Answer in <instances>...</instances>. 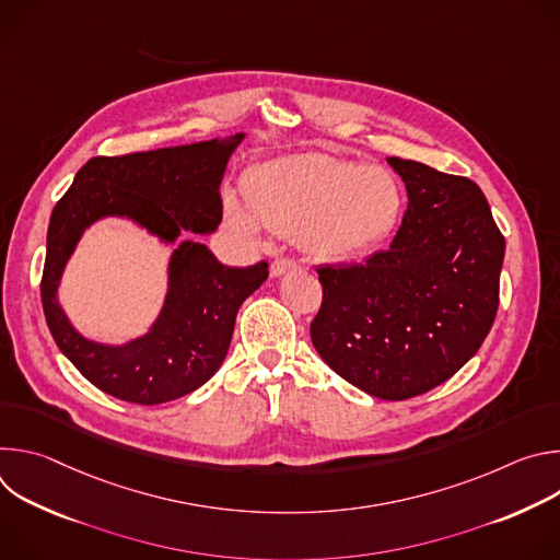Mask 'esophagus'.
I'll return each instance as SVG.
<instances>
[{"label":"esophagus","mask_w":560,"mask_h":560,"mask_svg":"<svg viewBox=\"0 0 560 560\" xmlns=\"http://www.w3.org/2000/svg\"><path fill=\"white\" fill-rule=\"evenodd\" d=\"M294 268H296V261H294V259H290V257H279V259L272 261L270 272H272L275 277H281V275H285L288 270H294Z\"/></svg>","instance_id":"34e87169"}]
</instances>
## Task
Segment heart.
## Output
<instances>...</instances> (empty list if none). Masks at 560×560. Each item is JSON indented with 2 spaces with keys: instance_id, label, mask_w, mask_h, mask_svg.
Segmentation results:
<instances>
[{
  "instance_id": "1",
  "label": "heart",
  "mask_w": 560,
  "mask_h": 560,
  "mask_svg": "<svg viewBox=\"0 0 560 560\" xmlns=\"http://www.w3.org/2000/svg\"><path fill=\"white\" fill-rule=\"evenodd\" d=\"M246 203L228 199L225 221L246 236L264 228L299 238L314 257L343 261L381 246L404 214V188L381 166L328 154H294L259 166Z\"/></svg>"
}]
</instances>
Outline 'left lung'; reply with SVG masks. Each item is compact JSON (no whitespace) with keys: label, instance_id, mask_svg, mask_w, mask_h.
Returning a JSON list of instances; mask_svg holds the SVG:
<instances>
[{"label":"left lung","instance_id":"left-lung-1","mask_svg":"<svg viewBox=\"0 0 560 560\" xmlns=\"http://www.w3.org/2000/svg\"><path fill=\"white\" fill-rule=\"evenodd\" d=\"M387 162L408 190L401 228L365 264L316 268L324 299L310 337L341 378L404 401L454 376L483 346L505 236L471 179L412 159Z\"/></svg>","mask_w":560,"mask_h":560}]
</instances>
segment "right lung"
<instances>
[{"instance_id": "add662e5", "label": "right lung", "mask_w": 560, "mask_h": 560, "mask_svg": "<svg viewBox=\"0 0 560 560\" xmlns=\"http://www.w3.org/2000/svg\"><path fill=\"white\" fill-rule=\"evenodd\" d=\"M244 135L119 156H93L50 214L42 305L59 350L102 392L159 406L201 387L223 363L236 310L268 277V264L223 266L203 244L184 242L171 261V290L152 330L121 348L79 335L57 303V283L84 228L130 217L164 242L212 232L221 221L219 186Z\"/></svg>"}]
</instances>
